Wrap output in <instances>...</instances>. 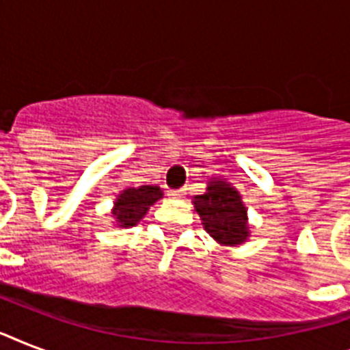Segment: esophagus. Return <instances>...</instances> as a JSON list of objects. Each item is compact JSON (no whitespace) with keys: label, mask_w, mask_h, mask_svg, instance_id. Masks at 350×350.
<instances>
[{"label":"esophagus","mask_w":350,"mask_h":350,"mask_svg":"<svg viewBox=\"0 0 350 350\" xmlns=\"http://www.w3.org/2000/svg\"><path fill=\"white\" fill-rule=\"evenodd\" d=\"M169 196H172V198H183V196H185V191H183V189H176V191H169Z\"/></svg>","instance_id":"esophagus-1"}]
</instances>
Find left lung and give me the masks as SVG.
Wrapping results in <instances>:
<instances>
[{
	"mask_svg": "<svg viewBox=\"0 0 350 350\" xmlns=\"http://www.w3.org/2000/svg\"><path fill=\"white\" fill-rule=\"evenodd\" d=\"M203 229L216 243L238 247L250 238L249 214L243 198L227 180L213 178L203 194L192 198Z\"/></svg>",
	"mask_w": 350,
	"mask_h": 350,
	"instance_id": "1",
	"label": "left lung"
}]
</instances>
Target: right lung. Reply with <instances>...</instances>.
<instances>
[{"label": "right lung", "mask_w": 350, "mask_h": 350, "mask_svg": "<svg viewBox=\"0 0 350 350\" xmlns=\"http://www.w3.org/2000/svg\"><path fill=\"white\" fill-rule=\"evenodd\" d=\"M163 198V192L158 185L126 187L120 192L112 205V218L114 227L131 229L145 218L148 208Z\"/></svg>", "instance_id": "1"}]
</instances>
